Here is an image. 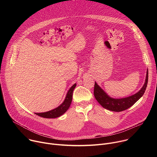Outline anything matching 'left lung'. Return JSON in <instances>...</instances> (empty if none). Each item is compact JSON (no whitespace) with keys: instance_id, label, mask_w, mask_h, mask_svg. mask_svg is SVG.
<instances>
[{"instance_id":"obj_1","label":"left lung","mask_w":157,"mask_h":157,"mask_svg":"<svg viewBox=\"0 0 157 157\" xmlns=\"http://www.w3.org/2000/svg\"><path fill=\"white\" fill-rule=\"evenodd\" d=\"M148 73L147 70L145 82L140 90L131 96L122 99H114L109 97L95 82L94 88V97L98 102L106 109L114 112L125 110L133 105L144 95L148 83Z\"/></svg>"}]
</instances>
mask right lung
Masks as SVG:
<instances>
[{"label":"right lung","instance_id":"add662e5","mask_svg":"<svg viewBox=\"0 0 157 157\" xmlns=\"http://www.w3.org/2000/svg\"><path fill=\"white\" fill-rule=\"evenodd\" d=\"M76 86V84H74L71 88L69 89L68 91V93L66 94V98L64 101V102L58 107H56L55 109H53L50 111L46 112V113H35V114L38 115V116H40L41 117L44 118H56L61 115H63L64 113H66V111L68 110L71 105V101H72V97H73V92L74 89Z\"/></svg>","mask_w":157,"mask_h":157}]
</instances>
